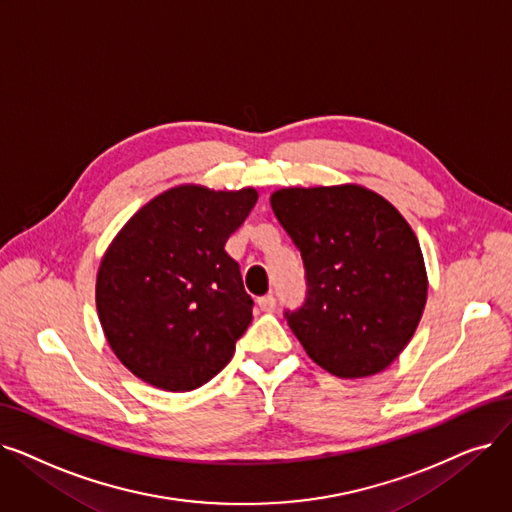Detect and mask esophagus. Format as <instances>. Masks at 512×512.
Segmentation results:
<instances>
[{
	"label": "esophagus",
	"instance_id": "obj_1",
	"mask_svg": "<svg viewBox=\"0 0 512 512\" xmlns=\"http://www.w3.org/2000/svg\"><path fill=\"white\" fill-rule=\"evenodd\" d=\"M257 305L261 311H274L276 309V297L274 295H263L257 299Z\"/></svg>",
	"mask_w": 512,
	"mask_h": 512
}]
</instances>
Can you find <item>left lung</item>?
Here are the masks:
<instances>
[{
  "label": "left lung",
  "instance_id": "1",
  "mask_svg": "<svg viewBox=\"0 0 512 512\" xmlns=\"http://www.w3.org/2000/svg\"><path fill=\"white\" fill-rule=\"evenodd\" d=\"M270 203L305 263V305L284 314L305 353L339 379L389 368L414 337L429 291L404 215L358 184L280 188Z\"/></svg>",
  "mask_w": 512,
  "mask_h": 512
}]
</instances>
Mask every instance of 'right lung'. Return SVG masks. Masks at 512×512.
Masks as SVG:
<instances>
[{
	"label": "right lung",
	"instance_id": "1",
	"mask_svg": "<svg viewBox=\"0 0 512 512\" xmlns=\"http://www.w3.org/2000/svg\"><path fill=\"white\" fill-rule=\"evenodd\" d=\"M257 196L255 188L175 186L108 244L96 276L98 318L110 349L140 381L184 393L232 360L253 299L226 242Z\"/></svg>",
	"mask_w": 512,
	"mask_h": 512
}]
</instances>
